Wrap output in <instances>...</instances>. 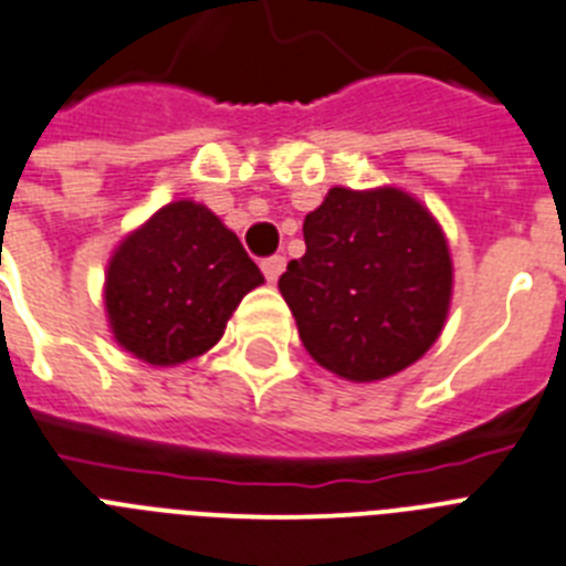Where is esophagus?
<instances>
[{
  "label": "esophagus",
  "mask_w": 566,
  "mask_h": 566,
  "mask_svg": "<svg viewBox=\"0 0 566 566\" xmlns=\"http://www.w3.org/2000/svg\"><path fill=\"white\" fill-rule=\"evenodd\" d=\"M260 269H263V274L269 283H277V277L283 274V269H286V258H280V254H274V258H265L263 263H260Z\"/></svg>",
  "instance_id": "esophagus-1"
}]
</instances>
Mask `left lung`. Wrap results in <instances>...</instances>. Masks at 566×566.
Returning a JSON list of instances; mask_svg holds the SVG:
<instances>
[{"instance_id": "obj_1", "label": "left lung", "mask_w": 566, "mask_h": 566, "mask_svg": "<svg viewBox=\"0 0 566 566\" xmlns=\"http://www.w3.org/2000/svg\"><path fill=\"white\" fill-rule=\"evenodd\" d=\"M303 240L277 286L323 369L369 384L427 355L449 315L452 260L421 202L392 186L329 188Z\"/></svg>"}]
</instances>
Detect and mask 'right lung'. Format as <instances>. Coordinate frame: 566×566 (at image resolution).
<instances>
[{
    "label": "right lung",
    "mask_w": 566,
    "mask_h": 566,
    "mask_svg": "<svg viewBox=\"0 0 566 566\" xmlns=\"http://www.w3.org/2000/svg\"><path fill=\"white\" fill-rule=\"evenodd\" d=\"M260 283L254 260L214 211L195 200L168 202L108 260V326L145 364H186L223 337L234 308Z\"/></svg>",
    "instance_id": "1"
}]
</instances>
